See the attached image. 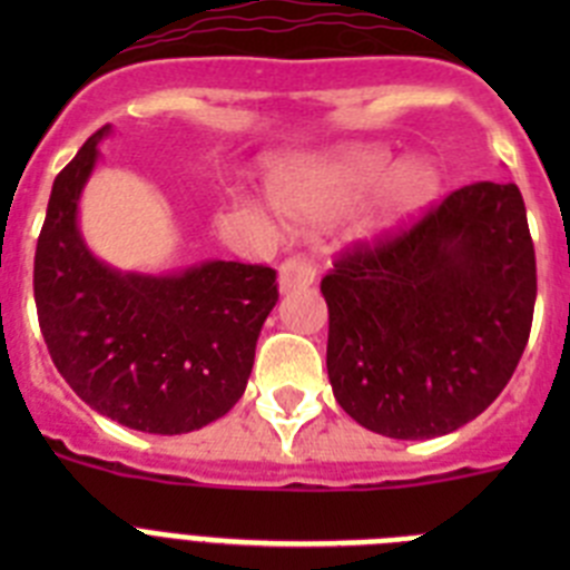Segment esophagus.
<instances>
[{
	"instance_id": "34e87169",
	"label": "esophagus",
	"mask_w": 570,
	"mask_h": 570,
	"mask_svg": "<svg viewBox=\"0 0 570 570\" xmlns=\"http://www.w3.org/2000/svg\"><path fill=\"white\" fill-rule=\"evenodd\" d=\"M314 276L316 268L308 256H291L288 262H282L279 265V291L282 294H288V291L296 288H308L311 282H314Z\"/></svg>"
}]
</instances>
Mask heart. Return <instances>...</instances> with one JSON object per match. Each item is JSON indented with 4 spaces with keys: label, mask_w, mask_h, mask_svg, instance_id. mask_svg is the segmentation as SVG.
Here are the masks:
<instances>
[{
    "label": "heart",
    "mask_w": 570,
    "mask_h": 570,
    "mask_svg": "<svg viewBox=\"0 0 570 570\" xmlns=\"http://www.w3.org/2000/svg\"><path fill=\"white\" fill-rule=\"evenodd\" d=\"M440 168L428 156L396 163L385 148H351L322 163L279 168L271 179L274 205L296 225H325L376 195L360 225L362 239H382L414 223L440 194Z\"/></svg>",
    "instance_id": "heart-1"
}]
</instances>
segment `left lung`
Instances as JSON below:
<instances>
[{"label": "left lung", "instance_id": "left-lung-1", "mask_svg": "<svg viewBox=\"0 0 570 570\" xmlns=\"http://www.w3.org/2000/svg\"><path fill=\"white\" fill-rule=\"evenodd\" d=\"M328 302V380L362 428L451 434L502 394L528 345L537 256L513 183H473L407 230L345 250Z\"/></svg>", "mask_w": 570, "mask_h": 570}]
</instances>
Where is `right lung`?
I'll use <instances>...</instances> for the list:
<instances>
[{
    "mask_svg": "<svg viewBox=\"0 0 570 570\" xmlns=\"http://www.w3.org/2000/svg\"><path fill=\"white\" fill-rule=\"evenodd\" d=\"M110 125L59 170L33 259L50 360L94 411L145 434H188L239 402L274 311L276 271L210 259L179 274H130L90 254L79 196Z\"/></svg>",
    "mask_w": 570,
    "mask_h": 570,
    "instance_id": "right-lung-1",
    "label": "right lung"
}]
</instances>
